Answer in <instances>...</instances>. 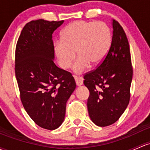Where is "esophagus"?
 <instances>
[{"mask_svg": "<svg viewBox=\"0 0 150 150\" xmlns=\"http://www.w3.org/2000/svg\"><path fill=\"white\" fill-rule=\"evenodd\" d=\"M74 78H75V83H76V85L78 86H80L83 85V78H81V77H77L75 76V75H74Z\"/></svg>", "mask_w": 150, "mask_h": 150, "instance_id": "34e87169", "label": "esophagus"}]
</instances>
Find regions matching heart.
<instances>
[{"instance_id":"heart-1","label":"heart","mask_w":150,"mask_h":150,"mask_svg":"<svg viewBox=\"0 0 150 150\" xmlns=\"http://www.w3.org/2000/svg\"><path fill=\"white\" fill-rule=\"evenodd\" d=\"M111 31L104 22L75 21L66 26L61 41L54 44V50L58 64L67 70L75 58L74 72L81 73L88 66L99 65L105 58L111 45Z\"/></svg>"}]
</instances>
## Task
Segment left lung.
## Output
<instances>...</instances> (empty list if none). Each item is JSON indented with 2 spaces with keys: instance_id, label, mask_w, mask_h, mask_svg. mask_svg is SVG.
Listing matches in <instances>:
<instances>
[{
  "instance_id": "8db88e82",
  "label": "left lung",
  "mask_w": 150,
  "mask_h": 150,
  "mask_svg": "<svg viewBox=\"0 0 150 150\" xmlns=\"http://www.w3.org/2000/svg\"><path fill=\"white\" fill-rule=\"evenodd\" d=\"M112 26V41L108 54L97 68L84 75V85L90 92L88 113L98 127L116 122L130 100L133 69L129 42L119 22L113 20Z\"/></svg>"
}]
</instances>
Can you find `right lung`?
Listing matches in <instances>:
<instances>
[{
  "instance_id": "1",
  "label": "right lung",
  "mask_w": 150,
  "mask_h": 150,
  "mask_svg": "<svg viewBox=\"0 0 150 150\" xmlns=\"http://www.w3.org/2000/svg\"><path fill=\"white\" fill-rule=\"evenodd\" d=\"M63 22L29 21L16 47L15 74L21 103L35 124L48 130L62 124L66 103L76 87L70 72L53 61L52 34Z\"/></svg>"
}]
</instances>
